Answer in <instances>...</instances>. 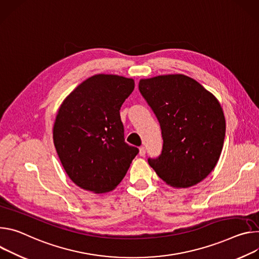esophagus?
Returning a JSON list of instances; mask_svg holds the SVG:
<instances>
[{
	"mask_svg": "<svg viewBox=\"0 0 259 259\" xmlns=\"http://www.w3.org/2000/svg\"><path fill=\"white\" fill-rule=\"evenodd\" d=\"M139 154H140V156H142V157L145 156V154H146V149H145V147H141V148L139 149Z\"/></svg>",
	"mask_w": 259,
	"mask_h": 259,
	"instance_id": "34e87169",
	"label": "esophagus"
}]
</instances>
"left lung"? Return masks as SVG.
I'll return each mask as SVG.
<instances>
[{
    "instance_id": "1",
    "label": "left lung",
    "mask_w": 259,
    "mask_h": 259,
    "mask_svg": "<svg viewBox=\"0 0 259 259\" xmlns=\"http://www.w3.org/2000/svg\"><path fill=\"white\" fill-rule=\"evenodd\" d=\"M139 90L159 121L163 140L158 158L148 159L163 182L188 188L216 166L225 137V118L216 97L183 74L141 79Z\"/></svg>"
}]
</instances>
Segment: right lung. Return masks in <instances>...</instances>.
<instances>
[{
	"mask_svg": "<svg viewBox=\"0 0 259 259\" xmlns=\"http://www.w3.org/2000/svg\"><path fill=\"white\" fill-rule=\"evenodd\" d=\"M135 81L97 74L64 100L53 124V143L69 178L94 193L117 187L139 153L124 142L120 107Z\"/></svg>",
	"mask_w": 259,
	"mask_h": 259,
	"instance_id": "right-lung-1",
	"label": "right lung"
}]
</instances>
